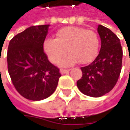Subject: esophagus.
<instances>
[{"label":"esophagus","instance_id":"obj_1","mask_svg":"<svg viewBox=\"0 0 130 130\" xmlns=\"http://www.w3.org/2000/svg\"><path fill=\"white\" fill-rule=\"evenodd\" d=\"M68 72H69V70H68V69H61V70H60V73H61L62 74H66V73H68Z\"/></svg>","mask_w":130,"mask_h":130}]
</instances>
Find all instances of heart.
<instances>
[{"mask_svg": "<svg viewBox=\"0 0 130 130\" xmlns=\"http://www.w3.org/2000/svg\"><path fill=\"white\" fill-rule=\"evenodd\" d=\"M99 48V39L97 34L84 28L68 26L59 29L56 34V39L47 38L43 43V50L51 62H61L65 67L71 66L77 62L80 64L90 63L96 57Z\"/></svg>", "mask_w": 130, "mask_h": 130, "instance_id": "heart-1", "label": "heart"}]
</instances>
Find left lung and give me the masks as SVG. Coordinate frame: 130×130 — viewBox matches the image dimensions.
<instances>
[{
    "mask_svg": "<svg viewBox=\"0 0 130 130\" xmlns=\"http://www.w3.org/2000/svg\"><path fill=\"white\" fill-rule=\"evenodd\" d=\"M101 49L95 59L80 68L83 75L77 86L82 93L100 97L109 92L116 85L122 67L123 50L120 39L108 28L99 25Z\"/></svg>",
    "mask_w": 130,
    "mask_h": 130,
    "instance_id": "1",
    "label": "left lung"
}]
</instances>
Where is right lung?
<instances>
[{"label": "right lung", "instance_id": "obj_1", "mask_svg": "<svg viewBox=\"0 0 130 130\" xmlns=\"http://www.w3.org/2000/svg\"><path fill=\"white\" fill-rule=\"evenodd\" d=\"M50 25L31 26L14 36L7 50V68L13 86L24 98L40 101L56 90L59 69L50 62L43 43Z\"/></svg>", "mask_w": 130, "mask_h": 130}]
</instances>
